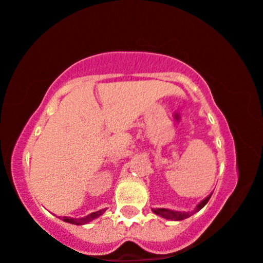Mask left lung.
Segmentation results:
<instances>
[{"label":"left lung","mask_w":263,"mask_h":263,"mask_svg":"<svg viewBox=\"0 0 263 263\" xmlns=\"http://www.w3.org/2000/svg\"><path fill=\"white\" fill-rule=\"evenodd\" d=\"M211 195H212V194L209 195V197H206V198L204 199V200H202V201L200 202V204H199V205L197 206V208H195L194 210L191 211V212L172 211V210H168V209H153V212H154V214H156V215L161 216V217L166 218V220H171V221H182V220H184V218L191 217L192 215H194L195 212H198L199 210H201V209L204 208V206H205L206 204H208V201L210 200Z\"/></svg>","instance_id":"obj_1"}]
</instances>
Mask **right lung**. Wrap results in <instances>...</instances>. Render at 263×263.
Segmentation results:
<instances>
[{
	"label": "right lung",
	"mask_w": 263,
	"mask_h": 263,
	"mask_svg": "<svg viewBox=\"0 0 263 263\" xmlns=\"http://www.w3.org/2000/svg\"><path fill=\"white\" fill-rule=\"evenodd\" d=\"M105 211V209H103V210H99L97 212H92V214H89L87 216H85V217L82 218H70V217H63V221L68 222V223H72V224H85V223H88L89 221L95 220V218H97L101 216L103 212Z\"/></svg>",
	"instance_id": "obj_1"
}]
</instances>
